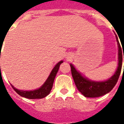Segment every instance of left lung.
Segmentation results:
<instances>
[{"instance_id":"1","label":"left lung","mask_w":124,"mask_h":124,"mask_svg":"<svg viewBox=\"0 0 124 124\" xmlns=\"http://www.w3.org/2000/svg\"><path fill=\"white\" fill-rule=\"evenodd\" d=\"M116 40L118 45V66L115 72L110 78L103 81H95L88 79L83 76L75 68L73 65L70 63L72 75L74 79L75 85L80 93L85 97H99L103 96L109 92L116 85L119 75L121 74L122 67V59L124 58V51H122V47L119 44L117 35ZM122 47V49H123Z\"/></svg>"}]
</instances>
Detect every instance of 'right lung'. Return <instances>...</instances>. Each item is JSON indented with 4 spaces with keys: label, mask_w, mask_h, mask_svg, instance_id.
<instances>
[{
    "label": "right lung",
    "mask_w": 124,
    "mask_h": 124,
    "mask_svg": "<svg viewBox=\"0 0 124 124\" xmlns=\"http://www.w3.org/2000/svg\"><path fill=\"white\" fill-rule=\"evenodd\" d=\"M63 61H61L57 64L54 67V68L51 71L50 75L48 78L46 79L45 83H43L41 87L36 90H21L14 88L12 84V87L14 88V90L16 91V93H18L20 96L23 97L27 98V99H42V98L45 97L47 95L50 94V91L53 86V83L54 81L55 77L57 74L59 69L60 65L61 64Z\"/></svg>",
    "instance_id": "obj_1"
}]
</instances>
